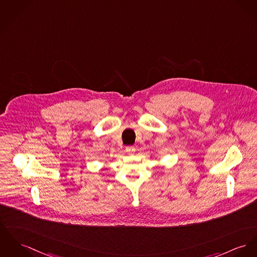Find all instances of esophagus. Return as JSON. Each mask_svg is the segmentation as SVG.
I'll use <instances>...</instances> for the list:
<instances>
[{
    "label": "esophagus",
    "instance_id": "obj_1",
    "mask_svg": "<svg viewBox=\"0 0 257 257\" xmlns=\"http://www.w3.org/2000/svg\"><path fill=\"white\" fill-rule=\"evenodd\" d=\"M125 151H126L128 154H133V153L136 152V148H135L134 146H127V147L125 148Z\"/></svg>",
    "mask_w": 257,
    "mask_h": 257
}]
</instances>
